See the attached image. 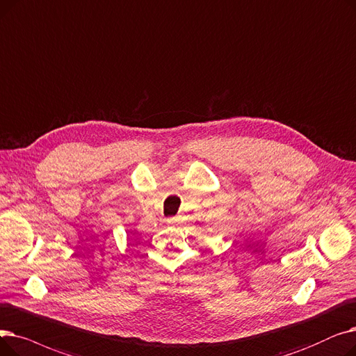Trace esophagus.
<instances>
[{"instance_id":"obj_1","label":"esophagus","mask_w":356,"mask_h":356,"mask_svg":"<svg viewBox=\"0 0 356 356\" xmlns=\"http://www.w3.org/2000/svg\"><path fill=\"white\" fill-rule=\"evenodd\" d=\"M168 223H169V225H175L177 220H175V218H168Z\"/></svg>"}]
</instances>
